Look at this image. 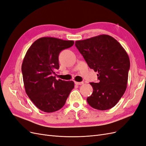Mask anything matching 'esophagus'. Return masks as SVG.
I'll use <instances>...</instances> for the list:
<instances>
[{
	"instance_id": "34e87169",
	"label": "esophagus",
	"mask_w": 146,
	"mask_h": 146,
	"mask_svg": "<svg viewBox=\"0 0 146 146\" xmlns=\"http://www.w3.org/2000/svg\"><path fill=\"white\" fill-rule=\"evenodd\" d=\"M75 83H76V85H82V84H83V82H75Z\"/></svg>"
}]
</instances>
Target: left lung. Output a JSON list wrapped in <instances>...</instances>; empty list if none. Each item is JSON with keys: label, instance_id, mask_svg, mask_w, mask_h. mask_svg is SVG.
Here are the masks:
<instances>
[{"label": "left lung", "instance_id": "8db88e82", "mask_svg": "<svg viewBox=\"0 0 146 146\" xmlns=\"http://www.w3.org/2000/svg\"><path fill=\"white\" fill-rule=\"evenodd\" d=\"M75 44L88 66L98 73L99 82L90 83L93 92L86 99L88 104L99 110L113 108L127 88L130 64L127 53L107 35L77 41Z\"/></svg>", "mask_w": 146, "mask_h": 146}]
</instances>
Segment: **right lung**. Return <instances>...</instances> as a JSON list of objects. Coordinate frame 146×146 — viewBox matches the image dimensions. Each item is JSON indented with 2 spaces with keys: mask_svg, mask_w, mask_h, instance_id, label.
I'll return each mask as SVG.
<instances>
[{
  "mask_svg": "<svg viewBox=\"0 0 146 146\" xmlns=\"http://www.w3.org/2000/svg\"><path fill=\"white\" fill-rule=\"evenodd\" d=\"M74 41L42 37L35 41L28 49L22 64V73L26 93L41 111L52 113L64 105L73 81L56 80L54 70L59 69L61 51L74 45Z\"/></svg>",
  "mask_w": 146,
  "mask_h": 146,
  "instance_id": "add662e5",
  "label": "right lung"
}]
</instances>
